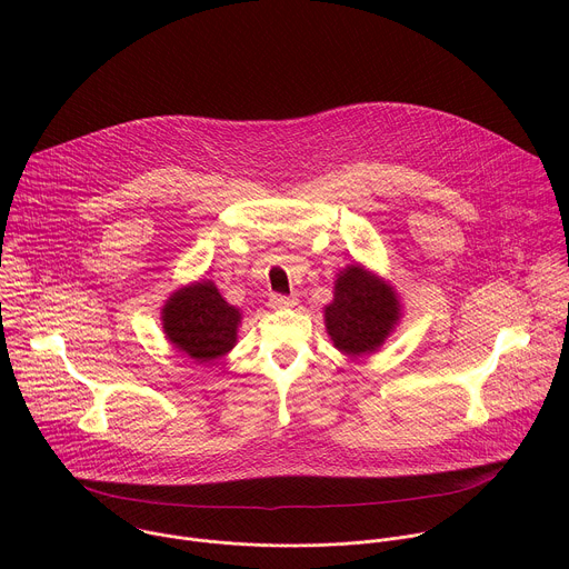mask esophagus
I'll return each instance as SVG.
<instances>
[{
    "label": "esophagus",
    "instance_id": "34e87169",
    "mask_svg": "<svg viewBox=\"0 0 569 569\" xmlns=\"http://www.w3.org/2000/svg\"><path fill=\"white\" fill-rule=\"evenodd\" d=\"M270 306L274 310H286V308H292L297 306V297L295 295H270Z\"/></svg>",
    "mask_w": 569,
    "mask_h": 569
}]
</instances>
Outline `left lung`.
I'll use <instances>...</instances> for the list:
<instances>
[{
    "label": "left lung",
    "instance_id": "8db88e82",
    "mask_svg": "<svg viewBox=\"0 0 569 569\" xmlns=\"http://www.w3.org/2000/svg\"><path fill=\"white\" fill-rule=\"evenodd\" d=\"M402 303L396 288L362 263L340 270L333 286V301L323 306V327L333 347L360 358L376 353L396 331Z\"/></svg>",
    "mask_w": 569,
    "mask_h": 569
}]
</instances>
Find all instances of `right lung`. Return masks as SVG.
I'll return each mask as SVG.
<instances>
[{
    "label": "right lung",
    "mask_w": 569,
    "mask_h": 569,
    "mask_svg": "<svg viewBox=\"0 0 569 569\" xmlns=\"http://www.w3.org/2000/svg\"><path fill=\"white\" fill-rule=\"evenodd\" d=\"M161 329L176 351L196 362H213L238 342L240 308L224 301L211 279L178 288L161 306Z\"/></svg>",
    "instance_id": "right-lung-1"
}]
</instances>
